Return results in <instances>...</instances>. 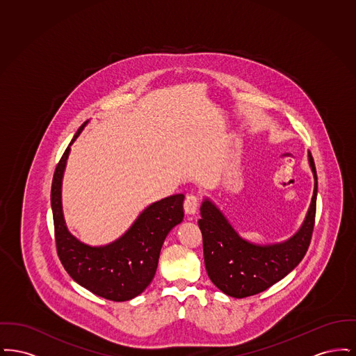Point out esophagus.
<instances>
[{"instance_id":"obj_1","label":"esophagus","mask_w":356,"mask_h":356,"mask_svg":"<svg viewBox=\"0 0 356 356\" xmlns=\"http://www.w3.org/2000/svg\"><path fill=\"white\" fill-rule=\"evenodd\" d=\"M199 208V199L195 195H188L184 200V211L186 215H195Z\"/></svg>"}]
</instances>
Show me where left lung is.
Wrapping results in <instances>:
<instances>
[{
  "mask_svg": "<svg viewBox=\"0 0 356 356\" xmlns=\"http://www.w3.org/2000/svg\"><path fill=\"white\" fill-rule=\"evenodd\" d=\"M308 163L315 180L314 195L300 228L284 241L256 244L243 238L216 204L204 199L199 227L205 270L225 295L241 299L260 293L286 277L305 257L314 231L318 195L316 168L309 152Z\"/></svg>",
  "mask_w": 356,
  "mask_h": 356,
  "instance_id": "1",
  "label": "left lung"
}]
</instances>
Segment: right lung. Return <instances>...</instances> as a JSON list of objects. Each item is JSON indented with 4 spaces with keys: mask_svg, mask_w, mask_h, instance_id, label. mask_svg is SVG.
Here are the masks:
<instances>
[{
    "mask_svg": "<svg viewBox=\"0 0 356 356\" xmlns=\"http://www.w3.org/2000/svg\"><path fill=\"white\" fill-rule=\"evenodd\" d=\"M86 124L88 121L72 138L53 175L51 204L57 254L76 283L104 299L127 302L151 284L163 243L184 218V195H173L148 205L128 231L109 244L89 245L73 236L64 219L61 189L70 145Z\"/></svg>",
    "mask_w": 356,
    "mask_h": 356,
    "instance_id": "1",
    "label": "right lung"
}]
</instances>
